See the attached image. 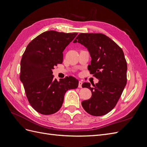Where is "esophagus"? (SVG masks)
<instances>
[{"instance_id":"1","label":"esophagus","mask_w":147,"mask_h":147,"mask_svg":"<svg viewBox=\"0 0 147 147\" xmlns=\"http://www.w3.org/2000/svg\"><path fill=\"white\" fill-rule=\"evenodd\" d=\"M82 84H83V82L82 81H79L78 82V88H82Z\"/></svg>"}]
</instances>
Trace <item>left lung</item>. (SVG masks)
Instances as JSON below:
<instances>
[{"instance_id": "1", "label": "left lung", "mask_w": 147, "mask_h": 147, "mask_svg": "<svg viewBox=\"0 0 147 147\" xmlns=\"http://www.w3.org/2000/svg\"><path fill=\"white\" fill-rule=\"evenodd\" d=\"M85 47L91 57L88 67L90 74L99 80L93 84L84 82L83 88L90 89V99L82 105L87 113L102 116L112 110L121 96L127 83V63L122 49L105 35L99 33H81L74 43Z\"/></svg>"}]
</instances>
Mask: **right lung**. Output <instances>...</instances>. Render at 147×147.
Masks as SVG:
<instances>
[{"instance_id":"1","label":"right lung","mask_w":147,"mask_h":147,"mask_svg":"<svg viewBox=\"0 0 147 147\" xmlns=\"http://www.w3.org/2000/svg\"><path fill=\"white\" fill-rule=\"evenodd\" d=\"M77 33L48 30L27 46L21 61L20 80L30 105L37 112L51 115L63 105L66 91L78 87V80L69 76L54 78L52 70L63 61V51Z\"/></svg>"}]
</instances>
